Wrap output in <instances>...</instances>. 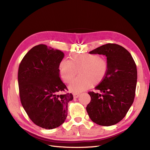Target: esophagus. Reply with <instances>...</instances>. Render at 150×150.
Masks as SVG:
<instances>
[{
  "instance_id": "1",
  "label": "esophagus",
  "mask_w": 150,
  "mask_h": 150,
  "mask_svg": "<svg viewBox=\"0 0 150 150\" xmlns=\"http://www.w3.org/2000/svg\"><path fill=\"white\" fill-rule=\"evenodd\" d=\"M79 95H80L79 94H77V93H74V95H73L74 98H78L79 96Z\"/></svg>"
}]
</instances>
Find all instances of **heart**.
I'll return each mask as SVG.
<instances>
[{
    "mask_svg": "<svg viewBox=\"0 0 150 150\" xmlns=\"http://www.w3.org/2000/svg\"><path fill=\"white\" fill-rule=\"evenodd\" d=\"M108 70V64L98 55L72 54L69 59H63L59 64V71L63 81L69 83L79 75L69 86L70 91L80 93L96 86L104 80Z\"/></svg>",
    "mask_w": 150,
    "mask_h": 150,
    "instance_id": "1",
    "label": "heart"
}]
</instances>
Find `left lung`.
<instances>
[{
    "instance_id": "left-lung-1",
    "label": "left lung",
    "mask_w": 150,
    "mask_h": 150,
    "mask_svg": "<svg viewBox=\"0 0 150 150\" xmlns=\"http://www.w3.org/2000/svg\"><path fill=\"white\" fill-rule=\"evenodd\" d=\"M90 54L104 55L108 70L104 80L96 86L100 93H88L91 101L86 111L93 122L110 126L122 119L134 103L137 70L130 53L116 44H106L93 50Z\"/></svg>"
}]
</instances>
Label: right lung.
<instances>
[{
    "label": "right lung",
    "instance_id": "obj_1",
    "mask_svg": "<svg viewBox=\"0 0 150 150\" xmlns=\"http://www.w3.org/2000/svg\"><path fill=\"white\" fill-rule=\"evenodd\" d=\"M60 50L39 44L26 53L19 65L18 81L22 106L38 126L53 129L67 116L68 103L74 99L60 78Z\"/></svg>",
    "mask_w": 150,
    "mask_h": 150
}]
</instances>
